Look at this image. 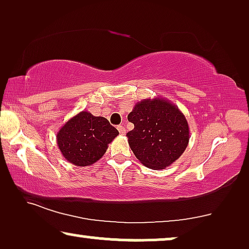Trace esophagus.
<instances>
[{
  "label": "esophagus",
  "mask_w": 249,
  "mask_h": 249,
  "mask_svg": "<svg viewBox=\"0 0 249 249\" xmlns=\"http://www.w3.org/2000/svg\"><path fill=\"white\" fill-rule=\"evenodd\" d=\"M118 130L121 135H125V128L124 127V125H118Z\"/></svg>",
  "instance_id": "34e87169"
}]
</instances>
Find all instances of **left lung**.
<instances>
[{"mask_svg":"<svg viewBox=\"0 0 249 249\" xmlns=\"http://www.w3.org/2000/svg\"><path fill=\"white\" fill-rule=\"evenodd\" d=\"M128 120L134 129L127 134L131 151L142 164L165 169L177 161L189 142V125L176 104L161 97L138 102Z\"/></svg>","mask_w":249,"mask_h":249,"instance_id":"obj_1","label":"left lung"}]
</instances>
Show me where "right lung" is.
<instances>
[{
	"label": "right lung",
	"mask_w": 249,
	"mask_h": 249,
	"mask_svg": "<svg viewBox=\"0 0 249 249\" xmlns=\"http://www.w3.org/2000/svg\"><path fill=\"white\" fill-rule=\"evenodd\" d=\"M119 135L107 119L81 111L68 120L56 134V144L68 162L88 166L105 154L108 144Z\"/></svg>",
	"instance_id": "add662e5"
}]
</instances>
